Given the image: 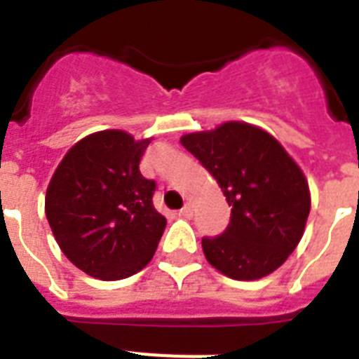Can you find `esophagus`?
<instances>
[{"instance_id":"1","label":"esophagus","mask_w":359,"mask_h":359,"mask_svg":"<svg viewBox=\"0 0 359 359\" xmlns=\"http://www.w3.org/2000/svg\"><path fill=\"white\" fill-rule=\"evenodd\" d=\"M180 216H182V218H186V219H190L191 216H194V208H191L190 203H186L184 207L180 208Z\"/></svg>"}]
</instances>
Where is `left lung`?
I'll use <instances>...</instances> for the list:
<instances>
[{
	"instance_id": "left-lung-1",
	"label": "left lung",
	"mask_w": 359,
	"mask_h": 359,
	"mask_svg": "<svg viewBox=\"0 0 359 359\" xmlns=\"http://www.w3.org/2000/svg\"><path fill=\"white\" fill-rule=\"evenodd\" d=\"M180 143L216 179L233 207L227 229L203 238L207 261L238 281L278 270L304 236L311 210L300 165L272 134L242 121L186 134Z\"/></svg>"
}]
</instances>
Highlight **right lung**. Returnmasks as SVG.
Returning <instances> with one entry per match:
<instances>
[{
    "mask_svg": "<svg viewBox=\"0 0 359 359\" xmlns=\"http://www.w3.org/2000/svg\"><path fill=\"white\" fill-rule=\"evenodd\" d=\"M151 140L124 130L86 135L48 184L44 210L59 248L91 278L117 281L151 262L165 229L152 205L154 180L140 173Z\"/></svg>",
    "mask_w": 359,
    "mask_h": 359,
    "instance_id": "obj_1",
    "label": "right lung"
}]
</instances>
